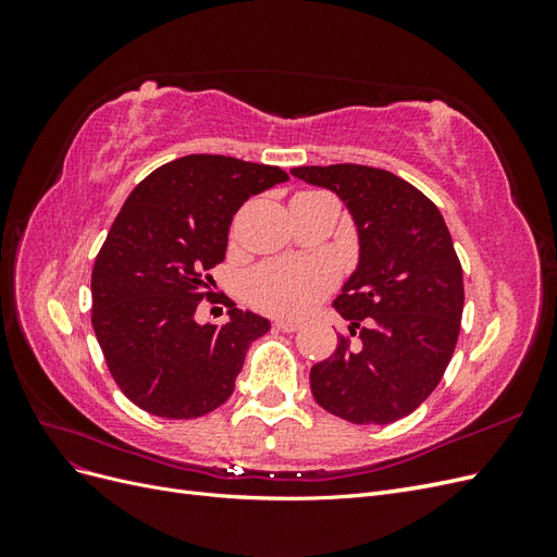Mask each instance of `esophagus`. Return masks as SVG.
Listing matches in <instances>:
<instances>
[{"label":"esophagus","instance_id":"1","mask_svg":"<svg viewBox=\"0 0 557 557\" xmlns=\"http://www.w3.org/2000/svg\"><path fill=\"white\" fill-rule=\"evenodd\" d=\"M272 325H274L276 330H281V332H295V330H299L297 320H290V318H274Z\"/></svg>","mask_w":557,"mask_h":557}]
</instances>
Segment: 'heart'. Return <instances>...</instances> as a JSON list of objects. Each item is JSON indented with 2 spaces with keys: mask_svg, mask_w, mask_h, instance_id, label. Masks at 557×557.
I'll return each mask as SVG.
<instances>
[{
  "mask_svg": "<svg viewBox=\"0 0 557 557\" xmlns=\"http://www.w3.org/2000/svg\"><path fill=\"white\" fill-rule=\"evenodd\" d=\"M334 285L332 267L323 260H272L246 276V299L278 315H299L323 299Z\"/></svg>",
  "mask_w": 557,
  "mask_h": 557,
  "instance_id": "b5f03b06",
  "label": "heart"
}]
</instances>
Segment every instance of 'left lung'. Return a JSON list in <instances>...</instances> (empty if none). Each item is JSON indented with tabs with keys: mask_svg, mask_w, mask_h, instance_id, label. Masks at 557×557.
I'll use <instances>...</instances> for the list:
<instances>
[{
	"mask_svg": "<svg viewBox=\"0 0 557 557\" xmlns=\"http://www.w3.org/2000/svg\"><path fill=\"white\" fill-rule=\"evenodd\" d=\"M293 174L339 195L360 234L358 269L334 309L361 344L339 334L332 356L311 367V393L348 423H395L432 395L458 344L465 283L444 215L409 181L376 166Z\"/></svg>",
	"mask_w": 557,
	"mask_h": 557,
	"instance_id": "obj_1",
	"label": "left lung"
}]
</instances>
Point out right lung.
Masks as SVG:
<instances>
[{
  "instance_id": "right-lung-1",
  "label": "right lung",
  "mask_w": 557,
  "mask_h": 557,
  "mask_svg": "<svg viewBox=\"0 0 557 557\" xmlns=\"http://www.w3.org/2000/svg\"><path fill=\"white\" fill-rule=\"evenodd\" d=\"M288 181L281 166L185 156L134 188L92 267V327L123 395L160 418H199L234 393L248 346L269 320L234 307L230 323L199 325L213 299L234 213L250 195Z\"/></svg>"
}]
</instances>
